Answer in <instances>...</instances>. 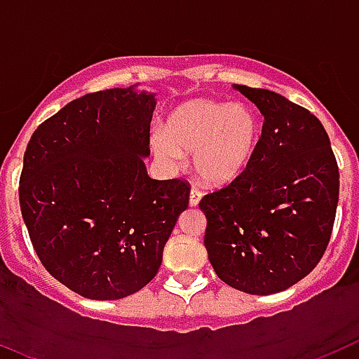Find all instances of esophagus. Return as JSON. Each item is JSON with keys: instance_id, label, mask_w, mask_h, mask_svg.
<instances>
[{"instance_id": "obj_1", "label": "esophagus", "mask_w": 359, "mask_h": 359, "mask_svg": "<svg viewBox=\"0 0 359 359\" xmlns=\"http://www.w3.org/2000/svg\"><path fill=\"white\" fill-rule=\"evenodd\" d=\"M201 196H203L201 190H199L198 187H192V189H190V199H189L190 207H198Z\"/></svg>"}]
</instances>
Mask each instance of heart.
<instances>
[{"mask_svg": "<svg viewBox=\"0 0 359 359\" xmlns=\"http://www.w3.org/2000/svg\"><path fill=\"white\" fill-rule=\"evenodd\" d=\"M259 120L243 104L192 100L165 122V133L151 136V147L169 169L194 154V170L208 185L236 180L252 160L259 142Z\"/></svg>", "mask_w": 359, "mask_h": 359, "instance_id": "heart-1", "label": "heart"}]
</instances>
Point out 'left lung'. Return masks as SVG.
<instances>
[{"label":"left lung","mask_w":359,"mask_h":359,"mask_svg":"<svg viewBox=\"0 0 359 359\" xmlns=\"http://www.w3.org/2000/svg\"><path fill=\"white\" fill-rule=\"evenodd\" d=\"M264 116L246 169L199 201L205 248L228 286L252 294L287 290L327 250L340 172L322 122L273 91L236 86Z\"/></svg>","instance_id":"obj_1"}]
</instances>
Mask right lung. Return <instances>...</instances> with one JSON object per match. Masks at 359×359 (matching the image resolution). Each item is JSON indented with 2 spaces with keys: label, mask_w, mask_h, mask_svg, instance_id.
Segmentation results:
<instances>
[{
  "label": "right lung",
  "mask_w": 359,
  "mask_h": 359,
  "mask_svg": "<svg viewBox=\"0 0 359 359\" xmlns=\"http://www.w3.org/2000/svg\"><path fill=\"white\" fill-rule=\"evenodd\" d=\"M154 95L97 91L34 131L19 177L32 246L52 277L91 300H118L154 278L189 207L187 180H151Z\"/></svg>",
  "instance_id": "obj_1"
}]
</instances>
